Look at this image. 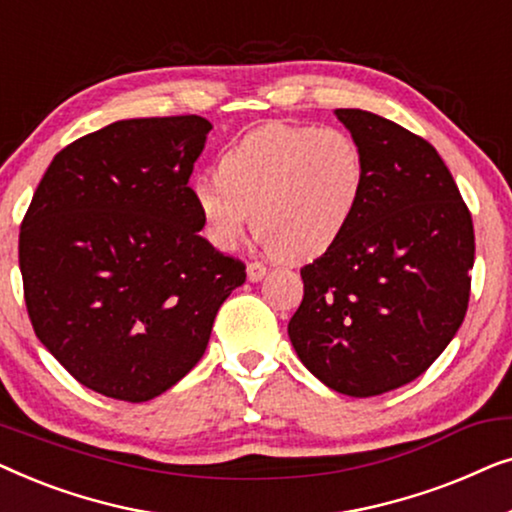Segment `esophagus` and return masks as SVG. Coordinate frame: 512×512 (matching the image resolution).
Returning <instances> with one entry per match:
<instances>
[{
	"instance_id": "1",
	"label": "esophagus",
	"mask_w": 512,
	"mask_h": 512,
	"mask_svg": "<svg viewBox=\"0 0 512 512\" xmlns=\"http://www.w3.org/2000/svg\"><path fill=\"white\" fill-rule=\"evenodd\" d=\"M265 265H261V263H249L247 265V279L249 282H261V279L265 277Z\"/></svg>"
}]
</instances>
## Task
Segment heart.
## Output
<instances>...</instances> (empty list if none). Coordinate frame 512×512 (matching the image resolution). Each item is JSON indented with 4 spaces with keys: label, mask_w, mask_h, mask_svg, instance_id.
Here are the masks:
<instances>
[{
    "label": "heart",
    "mask_w": 512,
    "mask_h": 512,
    "mask_svg": "<svg viewBox=\"0 0 512 512\" xmlns=\"http://www.w3.org/2000/svg\"><path fill=\"white\" fill-rule=\"evenodd\" d=\"M191 188L202 233L233 251L254 216L261 247L291 263L319 258L347 233L366 188V158L340 128L263 125L221 153Z\"/></svg>",
    "instance_id": "b5f03b06"
}]
</instances>
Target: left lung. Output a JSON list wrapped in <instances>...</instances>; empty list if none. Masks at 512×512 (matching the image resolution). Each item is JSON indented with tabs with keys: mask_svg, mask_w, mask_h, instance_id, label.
<instances>
[{
	"mask_svg": "<svg viewBox=\"0 0 512 512\" xmlns=\"http://www.w3.org/2000/svg\"><path fill=\"white\" fill-rule=\"evenodd\" d=\"M366 158L347 233L300 270L289 338L340 394L398 389L443 354L466 317L475 235L450 170L426 139L363 109H335Z\"/></svg>",
	"mask_w": 512,
	"mask_h": 512,
	"instance_id": "1",
	"label": "left lung"
}]
</instances>
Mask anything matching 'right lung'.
<instances>
[{
    "label": "right lung",
    "instance_id": "add662e5",
    "mask_svg": "<svg viewBox=\"0 0 512 512\" xmlns=\"http://www.w3.org/2000/svg\"><path fill=\"white\" fill-rule=\"evenodd\" d=\"M212 123L130 118L48 165L20 226L34 333L97 394L151 401L205 354L244 263L200 237L188 179Z\"/></svg>",
    "mask_w": 512,
    "mask_h": 512
}]
</instances>
